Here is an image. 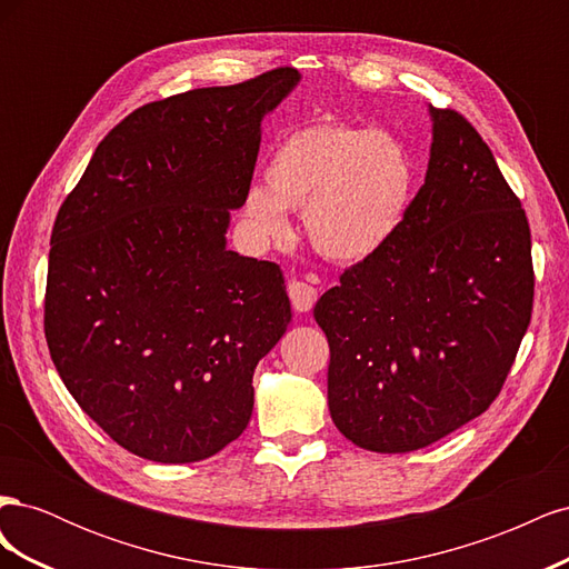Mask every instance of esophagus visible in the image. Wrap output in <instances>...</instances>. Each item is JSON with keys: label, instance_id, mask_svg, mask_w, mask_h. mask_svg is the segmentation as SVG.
Returning <instances> with one entry per match:
<instances>
[{"label": "esophagus", "instance_id": "obj_1", "mask_svg": "<svg viewBox=\"0 0 569 569\" xmlns=\"http://www.w3.org/2000/svg\"><path fill=\"white\" fill-rule=\"evenodd\" d=\"M289 299L291 306L297 308V313H308L318 301V289L308 282H291L289 284Z\"/></svg>", "mask_w": 569, "mask_h": 569}]
</instances>
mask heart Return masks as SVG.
I'll list each match as a JSON object with an SVG mask.
<instances>
[{"mask_svg":"<svg viewBox=\"0 0 569 569\" xmlns=\"http://www.w3.org/2000/svg\"><path fill=\"white\" fill-rule=\"evenodd\" d=\"M416 194V163L387 130L318 118L289 132L249 187L244 218L266 242L291 234L287 211H303L311 244L337 263H363L401 232Z\"/></svg>","mask_w":569,"mask_h":569,"instance_id":"1","label":"heart"}]
</instances>
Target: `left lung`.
Returning <instances> with one entry per match:
<instances>
[{
    "label": "left lung",
    "mask_w": 569,
    "mask_h": 569,
    "mask_svg": "<svg viewBox=\"0 0 569 569\" xmlns=\"http://www.w3.org/2000/svg\"><path fill=\"white\" fill-rule=\"evenodd\" d=\"M427 113L425 184L401 232L313 308L330 343L332 422L375 453L425 449L481 416L531 318L520 199L468 120L435 107Z\"/></svg>",
    "instance_id": "obj_1"
}]
</instances>
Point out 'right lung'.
<instances>
[{
    "label": "right lung",
    "mask_w": 569,
    "mask_h": 569,
    "mask_svg": "<svg viewBox=\"0 0 569 569\" xmlns=\"http://www.w3.org/2000/svg\"><path fill=\"white\" fill-rule=\"evenodd\" d=\"M278 68L132 111L51 230L44 335L78 406L130 453L197 462L244 432L253 370L291 322L278 263L228 249Z\"/></svg>",
    "instance_id": "right-lung-1"
}]
</instances>
